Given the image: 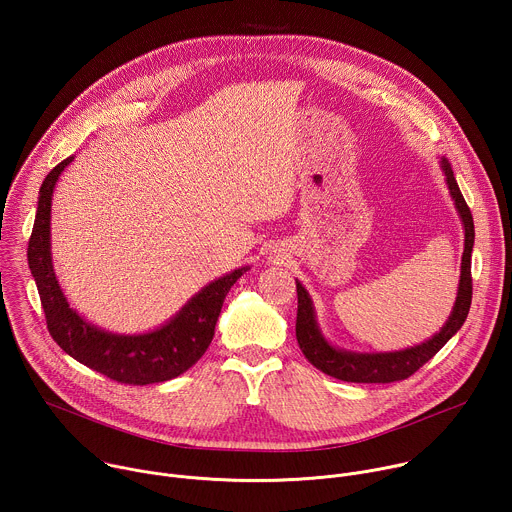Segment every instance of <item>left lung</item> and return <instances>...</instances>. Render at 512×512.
<instances>
[{"mask_svg":"<svg viewBox=\"0 0 512 512\" xmlns=\"http://www.w3.org/2000/svg\"><path fill=\"white\" fill-rule=\"evenodd\" d=\"M442 170L458 214L464 225V255L456 304L444 328L431 336L429 340L397 350V352H350L332 346L320 332L316 322V312L312 298L306 287L296 279L298 287V320H296V338L304 356L322 373L346 381V383H395L411 377L419 367L433 358L440 348L462 328L472 304V247H474V221L472 212L458 188L454 170L446 158H442Z\"/></svg>","mask_w":512,"mask_h":512,"instance_id":"1","label":"left lung"}]
</instances>
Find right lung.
Here are the masks:
<instances>
[{
	"mask_svg": "<svg viewBox=\"0 0 512 512\" xmlns=\"http://www.w3.org/2000/svg\"><path fill=\"white\" fill-rule=\"evenodd\" d=\"M70 162L72 158L62 160L44 178L28 243V265L50 336L66 354L117 383L152 385L186 373L206 352L229 289L249 267L235 269L202 287L170 322L154 332L125 336L97 328L68 306L50 255L52 192Z\"/></svg>",
	"mask_w": 512,
	"mask_h": 512,
	"instance_id": "obj_1",
	"label": "right lung"
}]
</instances>
